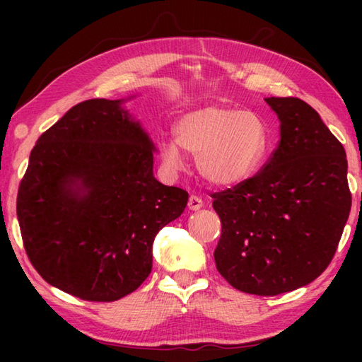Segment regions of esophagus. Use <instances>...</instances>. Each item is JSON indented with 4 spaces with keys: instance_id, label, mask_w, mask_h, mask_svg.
<instances>
[{
    "instance_id": "34e87169",
    "label": "esophagus",
    "mask_w": 362,
    "mask_h": 362,
    "mask_svg": "<svg viewBox=\"0 0 362 362\" xmlns=\"http://www.w3.org/2000/svg\"><path fill=\"white\" fill-rule=\"evenodd\" d=\"M203 206H204V203H203V199L199 198V196H194V194L189 196V199H188V207H189V209H192V211H199Z\"/></svg>"
}]
</instances>
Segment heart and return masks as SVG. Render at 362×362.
I'll return each instance as SVG.
<instances>
[{
    "label": "heart",
    "mask_w": 362,
    "mask_h": 362,
    "mask_svg": "<svg viewBox=\"0 0 362 362\" xmlns=\"http://www.w3.org/2000/svg\"><path fill=\"white\" fill-rule=\"evenodd\" d=\"M175 136L159 146L166 168L182 170L185 151L196 159L201 177L216 187H235L250 179L265 164L269 150L268 126L260 115L222 105L183 113Z\"/></svg>",
    "instance_id": "heart-1"
}]
</instances>
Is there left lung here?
<instances>
[{"mask_svg": "<svg viewBox=\"0 0 362 362\" xmlns=\"http://www.w3.org/2000/svg\"><path fill=\"white\" fill-rule=\"evenodd\" d=\"M279 145L252 179L214 193L222 236L214 252L235 289L278 296L315 281L351 209L346 153L320 113L296 97H267Z\"/></svg>", "mask_w": 362, "mask_h": 362, "instance_id": "1", "label": "left lung"}]
</instances>
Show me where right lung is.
Masks as SVG:
<instances>
[{
  "label": "right lung",
  "mask_w": 362,
  "mask_h": 362,
  "mask_svg": "<svg viewBox=\"0 0 362 362\" xmlns=\"http://www.w3.org/2000/svg\"><path fill=\"white\" fill-rule=\"evenodd\" d=\"M126 99L70 108L30 153L17 194L23 246L42 279L90 302H113L148 278L158 231L188 193L153 174L158 151Z\"/></svg>",
  "instance_id": "right-lung-1"
}]
</instances>
